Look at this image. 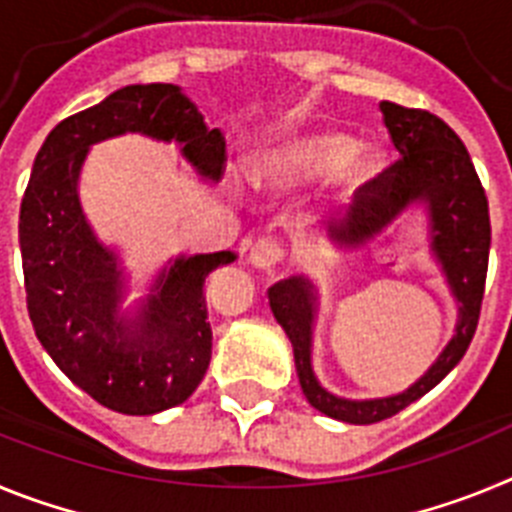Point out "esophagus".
Masks as SVG:
<instances>
[{
	"mask_svg": "<svg viewBox=\"0 0 512 512\" xmlns=\"http://www.w3.org/2000/svg\"><path fill=\"white\" fill-rule=\"evenodd\" d=\"M284 259V248L282 243L274 241V238H259V241L251 246V253H248V261H251L256 269H274L279 261Z\"/></svg>",
	"mask_w": 512,
	"mask_h": 512,
	"instance_id": "esophagus-1",
	"label": "esophagus"
}]
</instances>
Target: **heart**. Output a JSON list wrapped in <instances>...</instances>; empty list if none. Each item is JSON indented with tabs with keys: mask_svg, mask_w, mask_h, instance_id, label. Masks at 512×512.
I'll list each match as a JSON object with an SVG mask.
<instances>
[{
	"mask_svg": "<svg viewBox=\"0 0 512 512\" xmlns=\"http://www.w3.org/2000/svg\"><path fill=\"white\" fill-rule=\"evenodd\" d=\"M343 179L351 187H361L372 179L382 166V156L374 151L356 153V140L351 135L323 133L302 135V138L289 140L282 148L266 158L264 171L279 179H295V182H315V179H328L338 174L342 166Z\"/></svg>",
	"mask_w": 512,
	"mask_h": 512,
	"instance_id": "1",
	"label": "heart"
}]
</instances>
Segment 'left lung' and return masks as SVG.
<instances>
[{
    "label": "left lung",
    "mask_w": 512,
    "mask_h": 512,
    "mask_svg": "<svg viewBox=\"0 0 512 512\" xmlns=\"http://www.w3.org/2000/svg\"><path fill=\"white\" fill-rule=\"evenodd\" d=\"M379 107L400 158L382 174L361 184L354 210L343 223L330 225V238L341 246H359L382 233V228H387L410 202L423 200L431 212L433 251L459 302V323L436 364L410 390L382 400H341L325 392L312 374V284L305 277L274 284L269 289V305L295 348L297 377L307 402L328 418L354 425L392 418L410 402L431 392L459 364L477 330L490 261L487 194L459 135L428 110H413L395 102H382Z\"/></svg>",
    "instance_id": "obj_1"
}]
</instances>
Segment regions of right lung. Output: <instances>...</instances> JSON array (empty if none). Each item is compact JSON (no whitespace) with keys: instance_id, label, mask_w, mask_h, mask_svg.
Masks as SVG:
<instances>
[{"instance_id":"right-lung-1","label":"right lung","mask_w":512,"mask_h":512,"mask_svg":"<svg viewBox=\"0 0 512 512\" xmlns=\"http://www.w3.org/2000/svg\"><path fill=\"white\" fill-rule=\"evenodd\" d=\"M122 133L179 140L207 179H220L225 140L174 84H133L66 117L48 133L20 205L27 312L61 372L92 400L122 415L182 405L205 377L212 330L205 279L230 251L176 259L156 282L138 323L117 318L115 256L84 220L76 182L92 143Z\"/></svg>"}]
</instances>
